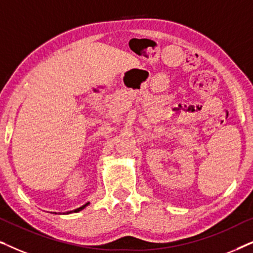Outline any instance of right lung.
I'll list each match as a JSON object with an SVG mask.
<instances>
[{"label": "right lung", "instance_id": "1", "mask_svg": "<svg viewBox=\"0 0 253 253\" xmlns=\"http://www.w3.org/2000/svg\"><path fill=\"white\" fill-rule=\"evenodd\" d=\"M89 203H87V204H85L84 206H82V207H79V209H77V210H75V211H70V212H67V213H64V214H70V213H77V212H79V211H82V210H84L86 206L88 205Z\"/></svg>", "mask_w": 253, "mask_h": 253}]
</instances>
